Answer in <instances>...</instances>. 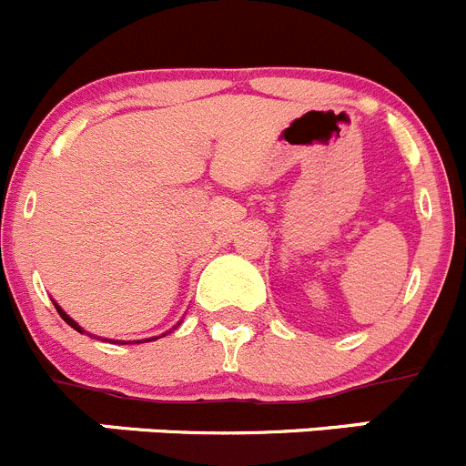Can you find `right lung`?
<instances>
[{
	"label": "right lung",
	"mask_w": 466,
	"mask_h": 466,
	"mask_svg": "<svg viewBox=\"0 0 466 466\" xmlns=\"http://www.w3.org/2000/svg\"><path fill=\"white\" fill-rule=\"evenodd\" d=\"M54 307H56V311H58V314H61V319H63V320H66V323H67V325H72V328H75V329H76V332H84V329H81V328H79V325H76V323H75V320H72V319H70V316H67V314H66V311H63V309H61V307H58V305H54ZM147 341H150V339H147Z\"/></svg>",
	"instance_id": "add662e5"
}]
</instances>
